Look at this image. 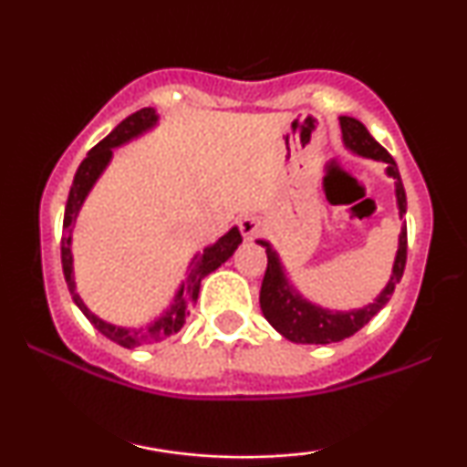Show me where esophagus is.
Returning <instances> with one entry per match:
<instances>
[{
    "label": "esophagus",
    "mask_w": 467,
    "mask_h": 467,
    "mask_svg": "<svg viewBox=\"0 0 467 467\" xmlns=\"http://www.w3.org/2000/svg\"><path fill=\"white\" fill-rule=\"evenodd\" d=\"M239 230H241V234H244L245 239H254L256 234L261 233V222H259V217H254V215H245V217H241L239 219Z\"/></svg>",
    "instance_id": "esophagus-1"
}]
</instances>
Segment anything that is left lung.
<instances>
[{"label":"left lung","instance_id":"left-lung-1","mask_svg":"<svg viewBox=\"0 0 467 467\" xmlns=\"http://www.w3.org/2000/svg\"><path fill=\"white\" fill-rule=\"evenodd\" d=\"M342 125V136H345L347 147H351L353 151L367 155V158L382 160L389 164V175H393L395 184H398V203L400 213H406V192L404 184H401L400 171L395 160L390 158V153L382 147L371 133L367 131V127L360 120L351 116L340 118ZM261 245H265L267 254V267L264 283H261V312H264L265 320L270 323L281 336H285L287 340L296 342V345H329V342H340L345 337H349L360 331L368 320L373 318L379 309L384 307L393 296L395 285L404 276L406 267V254H409V233H406V222L401 226L400 233V250L398 259L393 265V276H390L389 285L384 287V292L375 298V303L367 305L364 309H356V312H329V309L314 307V305L305 303L298 294L292 292V287L285 283L283 276L281 264H278L276 252L261 241Z\"/></svg>","mask_w":467,"mask_h":467}]
</instances>
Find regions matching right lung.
Wrapping results in <instances>:
<instances>
[{
    "label": "right lung",
    "instance_id": "1",
    "mask_svg": "<svg viewBox=\"0 0 467 467\" xmlns=\"http://www.w3.org/2000/svg\"><path fill=\"white\" fill-rule=\"evenodd\" d=\"M155 122V111L151 107H144V109H138L136 114L127 116L120 125L116 127L105 140H100L94 149H89L88 158L83 160L78 166L77 175H74L72 186H69V195H67V203H66V215H63V237H61V264H63V275H66V283L69 294H72L74 303L78 305V309L88 316V320L92 323L96 329L100 331L105 337H109L111 342L116 345L125 347V349H133V347L140 345H153V342L166 340L173 334H178L184 325V318L189 316V307H192L197 301V294H200V285L202 278L206 275H211L213 270H217L219 265L226 264L230 256L234 254L237 245L241 244V233L239 228H233L228 234H223L222 239L217 241L215 245H211L208 250H203V254L195 256V261L191 264V272L186 283L182 285V289L175 296V305L171 307V312H166L160 320H155L153 325L149 327H140V329H125V327H114L105 320L96 318V316L85 307V303L80 301V296L77 294V287H74V278H72V252H69V233H72L74 219H77V213L83 203L85 195H88L96 178L100 175V171L105 169V164L109 162L111 158V149L118 147V144L127 142L130 138L138 136V133L149 130Z\"/></svg>",
    "mask_w": 467,
    "mask_h": 467
}]
</instances>
